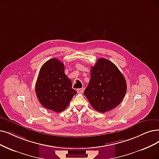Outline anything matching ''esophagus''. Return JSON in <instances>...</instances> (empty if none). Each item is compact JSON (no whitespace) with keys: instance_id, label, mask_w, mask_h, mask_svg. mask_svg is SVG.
I'll list each match as a JSON object with an SVG mask.
<instances>
[{"instance_id":"obj_1","label":"esophagus","mask_w":159,"mask_h":159,"mask_svg":"<svg viewBox=\"0 0 159 159\" xmlns=\"http://www.w3.org/2000/svg\"><path fill=\"white\" fill-rule=\"evenodd\" d=\"M84 88L83 87V88H80V89H77V92H78V93H84Z\"/></svg>"}]
</instances>
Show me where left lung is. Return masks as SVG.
<instances>
[{
    "instance_id": "8db88e82",
    "label": "left lung",
    "mask_w": 159,
    "mask_h": 159,
    "mask_svg": "<svg viewBox=\"0 0 159 159\" xmlns=\"http://www.w3.org/2000/svg\"><path fill=\"white\" fill-rule=\"evenodd\" d=\"M126 83L123 75L110 61L98 59L91 70V79L84 95L94 110L104 113L117 107L124 98Z\"/></svg>"
}]
</instances>
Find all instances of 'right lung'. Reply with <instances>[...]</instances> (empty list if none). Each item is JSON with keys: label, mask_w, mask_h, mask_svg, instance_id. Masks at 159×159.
<instances>
[{"label": "right lung", "mask_w": 159, "mask_h": 159, "mask_svg": "<svg viewBox=\"0 0 159 159\" xmlns=\"http://www.w3.org/2000/svg\"><path fill=\"white\" fill-rule=\"evenodd\" d=\"M35 91L40 104L57 113L65 110L77 93L65 74L64 64L56 58L49 59L41 67Z\"/></svg>", "instance_id": "obj_1"}]
</instances>
